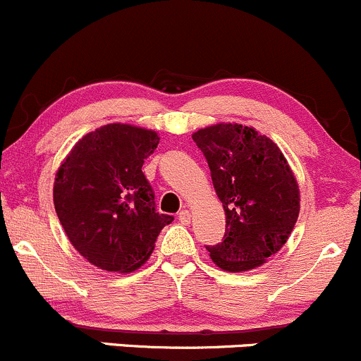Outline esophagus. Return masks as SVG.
Returning a JSON list of instances; mask_svg holds the SVG:
<instances>
[{"label":"esophagus","mask_w":361,"mask_h":361,"mask_svg":"<svg viewBox=\"0 0 361 361\" xmlns=\"http://www.w3.org/2000/svg\"><path fill=\"white\" fill-rule=\"evenodd\" d=\"M179 220L182 224H189V221H191V212H189V209H182L179 213Z\"/></svg>","instance_id":"1"}]
</instances>
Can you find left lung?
I'll list each match as a JSON object with an SVG mask.
<instances>
[{"label": "left lung", "instance_id": "8db88e82", "mask_svg": "<svg viewBox=\"0 0 361 361\" xmlns=\"http://www.w3.org/2000/svg\"><path fill=\"white\" fill-rule=\"evenodd\" d=\"M192 140L208 161L226 218L224 240L206 247L209 257L230 273L259 268L285 245L300 213L288 161L273 140L242 124H214Z\"/></svg>", "mask_w": 361, "mask_h": 361}]
</instances>
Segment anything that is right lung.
<instances>
[{"label":"right lung","mask_w":361,"mask_h":361,"mask_svg":"<svg viewBox=\"0 0 361 361\" xmlns=\"http://www.w3.org/2000/svg\"><path fill=\"white\" fill-rule=\"evenodd\" d=\"M155 131L107 124L85 135L54 179V208L68 238L97 268L131 273L143 266L173 216L155 209L145 159L155 152Z\"/></svg>","instance_id":"add662e5"}]
</instances>
